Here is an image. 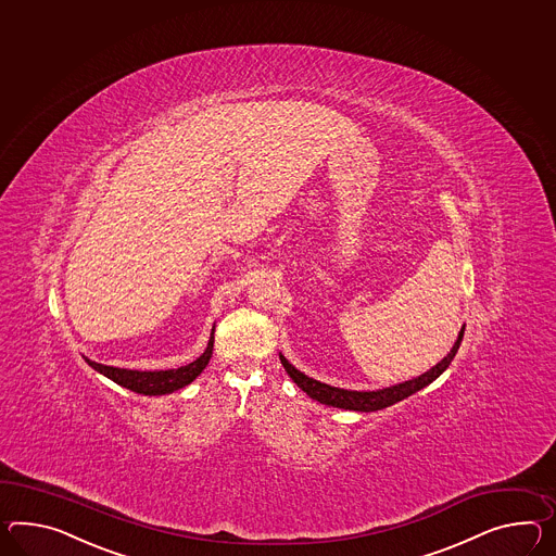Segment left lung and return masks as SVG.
I'll list each match as a JSON object with an SVG mask.
<instances>
[{"instance_id":"8db88e82","label":"left lung","mask_w":556,"mask_h":556,"mask_svg":"<svg viewBox=\"0 0 556 556\" xmlns=\"http://www.w3.org/2000/svg\"><path fill=\"white\" fill-rule=\"evenodd\" d=\"M462 338H464V327H462L460 333H458V339H456L454 348H452L446 357H444L440 364H435L430 371L421 374L418 378L407 379L404 383H395V386H390V388L376 390V392H353V390H343V388L327 386V383H321V381H317V379L305 376L303 371H299L298 367L291 366L281 353H279V359H281V364H283L285 371L289 374V378L293 379L303 392L307 393L313 400H317L319 404L341 407V409H353V412H376V409H383V407L393 406L395 402L406 400L407 395L420 392L421 388L430 386L433 379L440 378V376L446 371L447 366L452 364L456 352H458Z\"/></svg>"}]
</instances>
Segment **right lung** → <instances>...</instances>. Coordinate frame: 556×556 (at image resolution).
I'll list each match as a JSON object with an SVG mask.
<instances>
[{"mask_svg":"<svg viewBox=\"0 0 556 556\" xmlns=\"http://www.w3.org/2000/svg\"><path fill=\"white\" fill-rule=\"evenodd\" d=\"M213 343H215V327L211 331L208 345L204 350L201 357H197L192 364L177 367V369H159V371H138V369H124V367L104 366V364H96L92 359L84 357L86 364L100 371L102 376L112 379L114 383L123 386L130 392L142 393V395H164V393H173L189 386L192 379L201 376L211 355H213Z\"/></svg>","mask_w":556,"mask_h":556,"instance_id":"add662e5","label":"right lung"}]
</instances>
